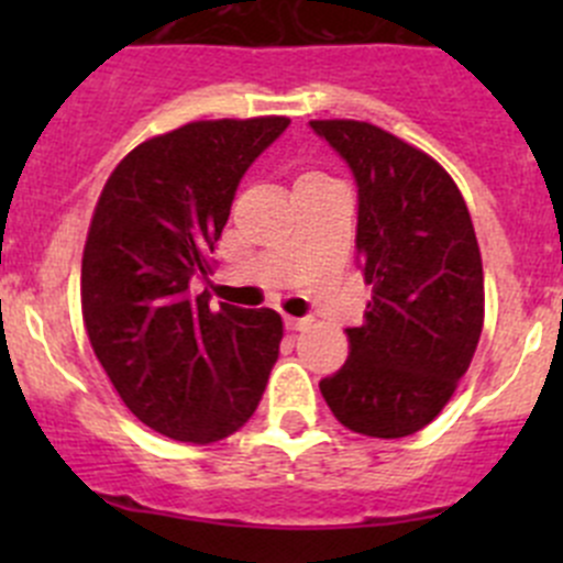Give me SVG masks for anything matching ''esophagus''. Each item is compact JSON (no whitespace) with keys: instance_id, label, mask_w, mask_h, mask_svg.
<instances>
[{"instance_id":"esophagus-1","label":"esophagus","mask_w":563,"mask_h":563,"mask_svg":"<svg viewBox=\"0 0 563 563\" xmlns=\"http://www.w3.org/2000/svg\"><path fill=\"white\" fill-rule=\"evenodd\" d=\"M310 323V318H294V316H286V329L288 332H299V329H305Z\"/></svg>"}]
</instances>
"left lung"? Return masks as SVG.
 <instances>
[{"instance_id":"1","label":"left lung","mask_w":563,"mask_h":563,"mask_svg":"<svg viewBox=\"0 0 563 563\" xmlns=\"http://www.w3.org/2000/svg\"><path fill=\"white\" fill-rule=\"evenodd\" d=\"M316 135L356 181V253L373 286L351 354L321 395L340 424L402 439L450 402L485 321V280L468 207L430 155L354 119H316Z\"/></svg>"}]
</instances>
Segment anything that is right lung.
<instances>
[{"label":"right lung","instance_id":"right-lung-1","mask_svg":"<svg viewBox=\"0 0 563 563\" xmlns=\"http://www.w3.org/2000/svg\"><path fill=\"white\" fill-rule=\"evenodd\" d=\"M286 117L190 122L135 146L108 176L81 261L95 356L124 406L157 433L212 444L253 417L280 354L275 310L192 297L240 179Z\"/></svg>","mask_w":563,"mask_h":563}]
</instances>
